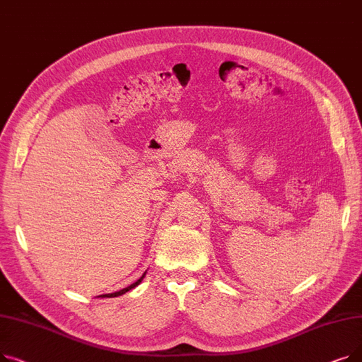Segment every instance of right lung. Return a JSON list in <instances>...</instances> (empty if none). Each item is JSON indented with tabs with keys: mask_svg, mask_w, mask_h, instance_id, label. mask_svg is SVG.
Listing matches in <instances>:
<instances>
[{
	"mask_svg": "<svg viewBox=\"0 0 362 362\" xmlns=\"http://www.w3.org/2000/svg\"><path fill=\"white\" fill-rule=\"evenodd\" d=\"M145 274H146V272L142 274V277L141 279H138L135 283H132L130 286H127V288H124V289H122V291H119V292H114V293H105V295H100L101 298H114V296H120V295H123V293H126V292H129V291H132L133 288H136L138 284L144 280V277H145Z\"/></svg>",
	"mask_w": 362,
	"mask_h": 362,
	"instance_id": "right-lung-1",
	"label": "right lung"
}]
</instances>
